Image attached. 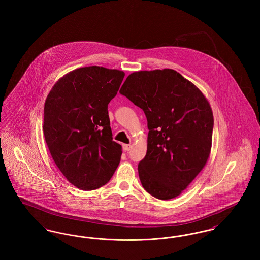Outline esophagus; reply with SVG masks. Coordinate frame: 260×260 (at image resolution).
Returning <instances> with one entry per match:
<instances>
[{
    "mask_svg": "<svg viewBox=\"0 0 260 260\" xmlns=\"http://www.w3.org/2000/svg\"><path fill=\"white\" fill-rule=\"evenodd\" d=\"M123 149H124V151H129L131 149H132V145H129V144H124L123 145Z\"/></svg>",
    "mask_w": 260,
    "mask_h": 260,
    "instance_id": "1",
    "label": "esophagus"
}]
</instances>
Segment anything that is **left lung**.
Here are the masks:
<instances>
[{
  "label": "left lung",
  "mask_w": 260,
  "mask_h": 260,
  "mask_svg": "<svg viewBox=\"0 0 260 260\" xmlns=\"http://www.w3.org/2000/svg\"><path fill=\"white\" fill-rule=\"evenodd\" d=\"M120 93L147 119V152L138 164L141 184L155 198L177 197L210 157L213 115L209 101L173 69L134 72Z\"/></svg>",
  "instance_id": "obj_1"
}]
</instances>
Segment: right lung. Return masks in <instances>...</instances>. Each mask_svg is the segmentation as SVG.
<instances>
[{
	"label": "right lung",
	"instance_id": "add662e5",
	"mask_svg": "<svg viewBox=\"0 0 260 260\" xmlns=\"http://www.w3.org/2000/svg\"><path fill=\"white\" fill-rule=\"evenodd\" d=\"M124 73L88 66L63 76L44 108V136L67 180L89 191L105 185L121 161L122 146L112 137L108 104Z\"/></svg>",
	"mask_w": 260,
	"mask_h": 260
}]
</instances>
